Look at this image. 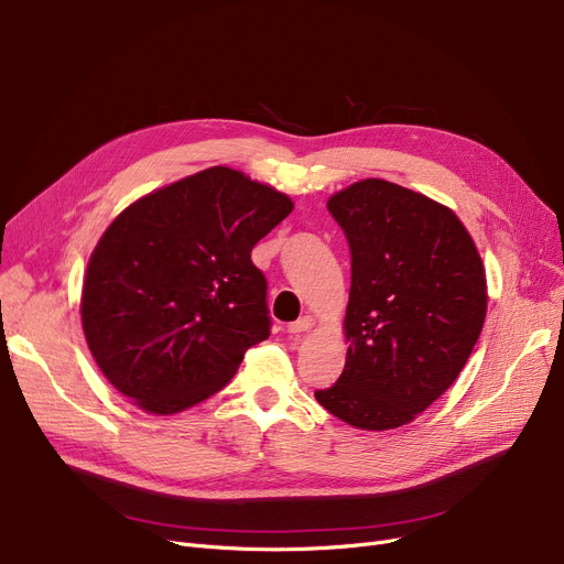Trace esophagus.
<instances>
[{
  "mask_svg": "<svg viewBox=\"0 0 564 564\" xmlns=\"http://www.w3.org/2000/svg\"><path fill=\"white\" fill-rule=\"evenodd\" d=\"M311 327H313V317H311V315H302L300 321L288 325V332H290V334H304V332H308Z\"/></svg>",
  "mask_w": 564,
  "mask_h": 564,
  "instance_id": "1",
  "label": "esophagus"
}]
</instances>
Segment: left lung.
Instances as JSON below:
<instances>
[{"label":"left lung","mask_w":564,"mask_h":564,"mask_svg":"<svg viewBox=\"0 0 564 564\" xmlns=\"http://www.w3.org/2000/svg\"><path fill=\"white\" fill-rule=\"evenodd\" d=\"M327 209L352 260L348 355L315 399L355 429H399L468 361L486 317L484 264L449 207L399 184L361 180Z\"/></svg>","instance_id":"left-lung-1"}]
</instances>
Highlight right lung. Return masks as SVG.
Listing matches in <instances>:
<instances>
[{
	"instance_id": "right-lung-1",
	"label": "right lung",
	"mask_w": 564,
	"mask_h": 564,
	"mask_svg": "<svg viewBox=\"0 0 564 564\" xmlns=\"http://www.w3.org/2000/svg\"><path fill=\"white\" fill-rule=\"evenodd\" d=\"M290 212L288 195L224 165L121 212L96 243L80 300L110 384L152 414L224 389L272 327L251 251Z\"/></svg>"
}]
</instances>
